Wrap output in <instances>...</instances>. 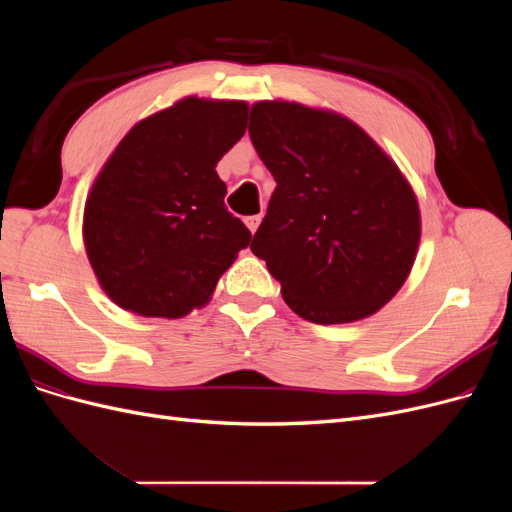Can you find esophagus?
Masks as SVG:
<instances>
[{"mask_svg": "<svg viewBox=\"0 0 512 512\" xmlns=\"http://www.w3.org/2000/svg\"><path fill=\"white\" fill-rule=\"evenodd\" d=\"M258 224H260V215H250V218H245V226L250 228L252 235L258 230Z\"/></svg>", "mask_w": 512, "mask_h": 512, "instance_id": "34e87169", "label": "esophagus"}]
</instances>
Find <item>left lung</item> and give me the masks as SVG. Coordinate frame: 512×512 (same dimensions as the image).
Wrapping results in <instances>:
<instances>
[{"label": "left lung", "mask_w": 512, "mask_h": 512, "mask_svg": "<svg viewBox=\"0 0 512 512\" xmlns=\"http://www.w3.org/2000/svg\"><path fill=\"white\" fill-rule=\"evenodd\" d=\"M250 138L275 179L250 250L294 314L367 318L404 286L421 241L416 196L397 164L350 119L299 102H258Z\"/></svg>", "instance_id": "left-lung-1"}]
</instances>
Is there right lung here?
I'll return each instance as SVG.
<instances>
[{
	"label": "right lung",
	"mask_w": 512,
	"mask_h": 512,
	"mask_svg": "<svg viewBox=\"0 0 512 512\" xmlns=\"http://www.w3.org/2000/svg\"><path fill=\"white\" fill-rule=\"evenodd\" d=\"M245 119V102L183 98L138 121L108 158L85 203L83 239L119 307L145 318L190 314L250 245L215 173Z\"/></svg>",
	"instance_id": "add662e5"
}]
</instances>
